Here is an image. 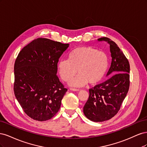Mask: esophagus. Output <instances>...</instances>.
Returning a JSON list of instances; mask_svg holds the SVG:
<instances>
[{
    "label": "esophagus",
    "mask_w": 147,
    "mask_h": 147,
    "mask_svg": "<svg viewBox=\"0 0 147 147\" xmlns=\"http://www.w3.org/2000/svg\"><path fill=\"white\" fill-rule=\"evenodd\" d=\"M70 90L71 91H80V90H78V89H75V88H70Z\"/></svg>",
    "instance_id": "obj_1"
}]
</instances>
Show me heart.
Returning a JSON list of instances; mask_svg holds the SVG:
<instances>
[{
	"label": "heart",
	"instance_id": "1",
	"mask_svg": "<svg viewBox=\"0 0 147 147\" xmlns=\"http://www.w3.org/2000/svg\"><path fill=\"white\" fill-rule=\"evenodd\" d=\"M109 59L103 51L91 47H81L74 49L69 54V59L58 62L57 69L61 78L69 82L72 86L82 87L89 83L91 85L100 82L109 69Z\"/></svg>",
	"mask_w": 147,
	"mask_h": 147
}]
</instances>
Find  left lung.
I'll return each mask as SVG.
<instances>
[{
  "mask_svg": "<svg viewBox=\"0 0 147 147\" xmlns=\"http://www.w3.org/2000/svg\"><path fill=\"white\" fill-rule=\"evenodd\" d=\"M98 40L110 45L112 59L107 76H112L89 90L90 96L83 107V113L87 118L94 122L107 121L118 113L130 83V65L123 53L107 37L100 38Z\"/></svg>",
  "mask_w": 147,
  "mask_h": 147,
  "instance_id": "obj_1",
  "label": "left lung"
}]
</instances>
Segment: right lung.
<instances>
[{
    "instance_id": "1",
    "label": "right lung",
    "mask_w": 147,
    "mask_h": 147,
    "mask_svg": "<svg viewBox=\"0 0 147 147\" xmlns=\"http://www.w3.org/2000/svg\"><path fill=\"white\" fill-rule=\"evenodd\" d=\"M69 44L38 38L19 53L14 66V92L25 113L39 121L58 112L67 89L57 76L59 57Z\"/></svg>"
}]
</instances>
